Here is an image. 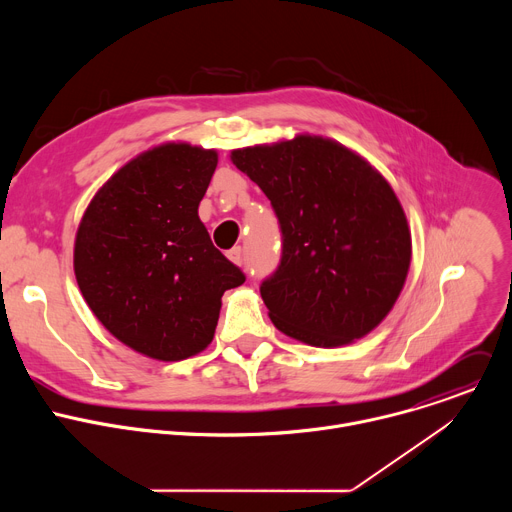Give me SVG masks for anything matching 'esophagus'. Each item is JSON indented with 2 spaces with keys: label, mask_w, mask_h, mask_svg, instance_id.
Listing matches in <instances>:
<instances>
[{
  "label": "esophagus",
  "mask_w": 512,
  "mask_h": 512,
  "mask_svg": "<svg viewBox=\"0 0 512 512\" xmlns=\"http://www.w3.org/2000/svg\"><path fill=\"white\" fill-rule=\"evenodd\" d=\"M229 259H231L233 263H237V265H243V261H245L243 249H241V247H235V249H231V251H229Z\"/></svg>",
  "instance_id": "esophagus-1"
}]
</instances>
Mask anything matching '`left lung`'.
I'll use <instances>...</instances> for the list:
<instances>
[{"instance_id":"8db88e82","label":"left lung","mask_w":512,"mask_h":512,"mask_svg":"<svg viewBox=\"0 0 512 512\" xmlns=\"http://www.w3.org/2000/svg\"><path fill=\"white\" fill-rule=\"evenodd\" d=\"M231 158L279 223L281 257L259 287L271 322L312 346L369 334L411 261L407 218L387 180L342 145L308 135Z\"/></svg>"}]
</instances>
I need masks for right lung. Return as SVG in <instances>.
<instances>
[{"mask_svg": "<svg viewBox=\"0 0 512 512\" xmlns=\"http://www.w3.org/2000/svg\"><path fill=\"white\" fill-rule=\"evenodd\" d=\"M216 152L168 143L123 166L89 204L75 273L99 322L158 360L204 350L221 298L245 281L198 218Z\"/></svg>", "mask_w": 512, "mask_h": 512, "instance_id": "1", "label": "right lung"}]
</instances>
